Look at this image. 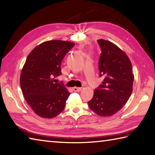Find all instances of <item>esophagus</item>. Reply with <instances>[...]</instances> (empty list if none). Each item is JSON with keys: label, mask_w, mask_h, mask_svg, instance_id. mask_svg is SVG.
<instances>
[{"label": "esophagus", "mask_w": 155, "mask_h": 155, "mask_svg": "<svg viewBox=\"0 0 155 155\" xmlns=\"http://www.w3.org/2000/svg\"><path fill=\"white\" fill-rule=\"evenodd\" d=\"M81 90H82V87H73V90H74V92H80Z\"/></svg>", "instance_id": "1"}]
</instances>
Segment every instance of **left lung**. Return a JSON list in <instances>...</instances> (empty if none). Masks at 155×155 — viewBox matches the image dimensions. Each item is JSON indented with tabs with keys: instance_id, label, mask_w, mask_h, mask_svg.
Returning <instances> with one entry per match:
<instances>
[{
	"instance_id": "1",
	"label": "left lung",
	"mask_w": 155,
	"mask_h": 155,
	"mask_svg": "<svg viewBox=\"0 0 155 155\" xmlns=\"http://www.w3.org/2000/svg\"><path fill=\"white\" fill-rule=\"evenodd\" d=\"M97 42L101 48L98 61L100 76L104 78L87 104L101 117H110L122 109L133 90L132 65L125 52L113 42L103 39Z\"/></svg>"
}]
</instances>
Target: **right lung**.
Here are the masks:
<instances>
[{
	"label": "right lung",
	"mask_w": 155,
	"mask_h": 155,
	"mask_svg": "<svg viewBox=\"0 0 155 155\" xmlns=\"http://www.w3.org/2000/svg\"><path fill=\"white\" fill-rule=\"evenodd\" d=\"M74 45L69 41H46L36 46L26 59L20 86L26 102L40 117L53 118L65 107L70 92L52 78L60 75L61 62Z\"/></svg>",
	"instance_id": "right-lung-1"
}]
</instances>
